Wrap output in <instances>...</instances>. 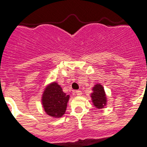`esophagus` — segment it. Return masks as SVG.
Listing matches in <instances>:
<instances>
[{
    "mask_svg": "<svg viewBox=\"0 0 147 147\" xmlns=\"http://www.w3.org/2000/svg\"><path fill=\"white\" fill-rule=\"evenodd\" d=\"M75 93H76V96H81V95L82 94V92L81 90H76V91H75Z\"/></svg>",
    "mask_w": 147,
    "mask_h": 147,
    "instance_id": "1",
    "label": "esophagus"
}]
</instances>
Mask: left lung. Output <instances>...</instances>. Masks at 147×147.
I'll return each instance as SVG.
<instances>
[{
  "label": "left lung",
  "instance_id": "obj_1",
  "mask_svg": "<svg viewBox=\"0 0 147 147\" xmlns=\"http://www.w3.org/2000/svg\"><path fill=\"white\" fill-rule=\"evenodd\" d=\"M93 93L90 94L92 102L97 109H102L107 105V96L104 87L101 84H96L92 89Z\"/></svg>",
  "mask_w": 147,
  "mask_h": 147
}]
</instances>
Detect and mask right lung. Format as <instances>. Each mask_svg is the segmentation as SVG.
Returning <instances> with one entry per match:
<instances>
[{
	"label": "right lung",
	"instance_id": "1",
	"mask_svg": "<svg viewBox=\"0 0 147 147\" xmlns=\"http://www.w3.org/2000/svg\"><path fill=\"white\" fill-rule=\"evenodd\" d=\"M69 95L62 91L59 85L54 82L48 85L42 95V105L45 113L53 118H60L64 115Z\"/></svg>",
	"mask_w": 147,
	"mask_h": 147
}]
</instances>
